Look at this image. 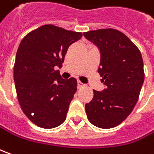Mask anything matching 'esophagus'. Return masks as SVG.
I'll list each match as a JSON object with an SVG mask.
<instances>
[{"label": "esophagus", "mask_w": 154, "mask_h": 154, "mask_svg": "<svg viewBox=\"0 0 154 154\" xmlns=\"http://www.w3.org/2000/svg\"><path fill=\"white\" fill-rule=\"evenodd\" d=\"M84 86H85V84H83V83L80 82V81L77 82V88H81L84 87Z\"/></svg>", "instance_id": "34e87169"}]
</instances>
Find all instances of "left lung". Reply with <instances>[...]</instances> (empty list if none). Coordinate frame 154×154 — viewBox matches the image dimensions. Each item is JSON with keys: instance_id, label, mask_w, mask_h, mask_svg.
I'll return each mask as SVG.
<instances>
[{"instance_id": "8db88e82", "label": "left lung", "mask_w": 154, "mask_h": 154, "mask_svg": "<svg viewBox=\"0 0 154 154\" xmlns=\"http://www.w3.org/2000/svg\"><path fill=\"white\" fill-rule=\"evenodd\" d=\"M84 37L98 48V72L102 91L94 90L85 105L88 121L96 127L110 129L121 124L133 111L144 82L143 60L137 47L124 33L114 29L90 30Z\"/></svg>"}]
</instances>
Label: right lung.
Returning a JSON list of instances; mask_svg holds the SVG:
<instances>
[{
    "label": "right lung",
    "instance_id": "right-lung-1",
    "mask_svg": "<svg viewBox=\"0 0 154 154\" xmlns=\"http://www.w3.org/2000/svg\"><path fill=\"white\" fill-rule=\"evenodd\" d=\"M81 32L45 24L27 34L16 54L14 78L19 105L35 125L53 129L66 119L77 91L74 77L63 79L60 70L71 44Z\"/></svg>",
    "mask_w": 154,
    "mask_h": 154
}]
</instances>
